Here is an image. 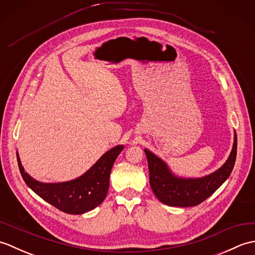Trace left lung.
<instances>
[{
  "mask_svg": "<svg viewBox=\"0 0 255 255\" xmlns=\"http://www.w3.org/2000/svg\"><path fill=\"white\" fill-rule=\"evenodd\" d=\"M144 152L148 160L150 186L156 198L167 206L192 207L207 199L230 176L237 156V134L235 132L234 145L224 165L203 177L177 176L159 156L147 149Z\"/></svg>",
  "mask_w": 255,
  "mask_h": 255,
  "instance_id": "left-lung-1",
  "label": "left lung"
}]
</instances>
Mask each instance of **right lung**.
I'll return each instance as SVG.
<instances>
[{
    "label": "right lung",
    "instance_id": "1",
    "mask_svg": "<svg viewBox=\"0 0 255 255\" xmlns=\"http://www.w3.org/2000/svg\"><path fill=\"white\" fill-rule=\"evenodd\" d=\"M123 149V144L116 145L103 154L84 174L59 183H42L32 178L21 165L18 152L17 162L23 180L38 196L63 213L81 215L94 209L105 199L113 164Z\"/></svg>",
    "mask_w": 255,
    "mask_h": 255
}]
</instances>
